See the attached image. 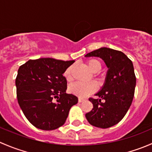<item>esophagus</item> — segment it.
Instances as JSON below:
<instances>
[{"label":"esophagus","instance_id":"1","mask_svg":"<svg viewBox=\"0 0 152 152\" xmlns=\"http://www.w3.org/2000/svg\"><path fill=\"white\" fill-rule=\"evenodd\" d=\"M84 101H85V99H81V98H79V103H81V102H83Z\"/></svg>","mask_w":152,"mask_h":152}]
</instances>
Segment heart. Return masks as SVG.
Segmentation results:
<instances>
[{"label": "heart", "instance_id": "b5f03b06", "mask_svg": "<svg viewBox=\"0 0 152 152\" xmlns=\"http://www.w3.org/2000/svg\"><path fill=\"white\" fill-rule=\"evenodd\" d=\"M87 65L93 73H97L102 68V65L99 60L95 59H89L87 61ZM73 65H70L65 69L63 76L67 81H71L73 79ZM98 86L96 82H90L87 83L83 82H74L68 87L70 93L79 98H85L89 95L95 93L97 90Z\"/></svg>", "mask_w": 152, "mask_h": 152}]
</instances>
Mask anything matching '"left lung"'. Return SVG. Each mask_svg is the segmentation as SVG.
Returning <instances> with one entry per match:
<instances>
[{
	"mask_svg": "<svg viewBox=\"0 0 152 152\" xmlns=\"http://www.w3.org/2000/svg\"><path fill=\"white\" fill-rule=\"evenodd\" d=\"M85 56L102 58L109 68L104 85L96 94L100 99H89L93 107L86 118L94 126L109 128L123 119L132 102L136 85L132 62L123 52L105 47Z\"/></svg>",
	"mask_w": 152,
	"mask_h": 152,
	"instance_id": "8db88e82",
	"label": "left lung"
}]
</instances>
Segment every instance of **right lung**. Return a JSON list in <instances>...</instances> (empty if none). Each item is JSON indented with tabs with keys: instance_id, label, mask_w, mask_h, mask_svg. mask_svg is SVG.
Wrapping results in <instances>:
<instances>
[{
	"instance_id": "obj_1",
	"label": "right lung",
	"mask_w": 152,
	"mask_h": 152,
	"mask_svg": "<svg viewBox=\"0 0 152 152\" xmlns=\"http://www.w3.org/2000/svg\"><path fill=\"white\" fill-rule=\"evenodd\" d=\"M74 61L52 58L30 59L20 66L15 85L18 102L26 118L42 130H53L65 124L78 98L67 94L63 73Z\"/></svg>"
}]
</instances>
